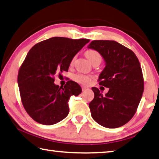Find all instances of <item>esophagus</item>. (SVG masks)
<instances>
[{"label":"esophagus","instance_id":"34e87169","mask_svg":"<svg viewBox=\"0 0 159 159\" xmlns=\"http://www.w3.org/2000/svg\"><path fill=\"white\" fill-rule=\"evenodd\" d=\"M87 89H88V88L85 87V86H83V87H82V90L83 91H85V90H87Z\"/></svg>","mask_w":159,"mask_h":159}]
</instances>
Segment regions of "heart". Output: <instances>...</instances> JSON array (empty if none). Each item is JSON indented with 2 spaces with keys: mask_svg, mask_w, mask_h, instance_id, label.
Masks as SVG:
<instances>
[{
  "mask_svg": "<svg viewBox=\"0 0 159 159\" xmlns=\"http://www.w3.org/2000/svg\"><path fill=\"white\" fill-rule=\"evenodd\" d=\"M85 55L91 63H93L95 61L101 62V60H102V57H101L100 54L98 53L97 51L94 50L87 51L85 52ZM74 78L77 82L81 83V84H83V85L89 84L91 80L90 77L88 76V75L82 74H79L75 75Z\"/></svg>",
  "mask_w": 159,
  "mask_h": 159,
  "instance_id": "1",
  "label": "heart"
}]
</instances>
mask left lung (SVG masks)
<instances>
[{
	"mask_svg": "<svg viewBox=\"0 0 159 159\" xmlns=\"http://www.w3.org/2000/svg\"><path fill=\"white\" fill-rule=\"evenodd\" d=\"M88 48L99 52L105 67L99 76V85L109 88L103 96L97 88L89 103L92 117L104 127L125 125L134 117L143 96L144 80L139 60L131 50L112 40H94Z\"/></svg>",
	"mask_w": 159,
	"mask_h": 159,
	"instance_id": "8db88e82",
	"label": "left lung"
}]
</instances>
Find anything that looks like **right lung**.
<instances>
[{"label":"right lung","instance_id":"add662e5","mask_svg":"<svg viewBox=\"0 0 159 159\" xmlns=\"http://www.w3.org/2000/svg\"><path fill=\"white\" fill-rule=\"evenodd\" d=\"M89 42L54 37L37 43L28 53L19 69L18 85L23 106L37 122L55 125L68 115L69 100L82 89L72 80L60 88L54 75L67 71L74 57Z\"/></svg>","mask_w":159,"mask_h":159}]
</instances>
